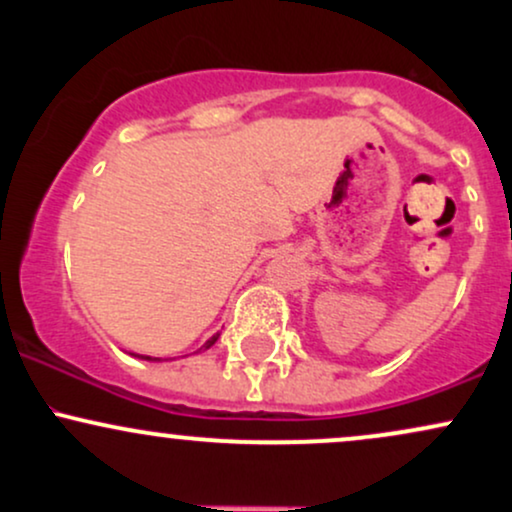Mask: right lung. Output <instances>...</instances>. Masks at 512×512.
<instances>
[{"label": "right lung", "instance_id": "add662e5", "mask_svg": "<svg viewBox=\"0 0 512 512\" xmlns=\"http://www.w3.org/2000/svg\"><path fill=\"white\" fill-rule=\"evenodd\" d=\"M216 339H219V334H214V337H211L209 342L202 346V349H209V346H214V344H216ZM202 349H199V351H202ZM132 356H134V354H132ZM137 358H144V361H158V358H151V356H139V354H137Z\"/></svg>", "mask_w": 512, "mask_h": 512}]
</instances>
